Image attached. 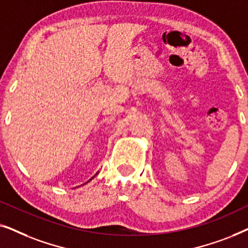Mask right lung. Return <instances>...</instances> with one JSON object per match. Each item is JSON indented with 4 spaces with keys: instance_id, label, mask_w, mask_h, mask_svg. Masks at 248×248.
Masks as SVG:
<instances>
[{
    "instance_id": "right-lung-1",
    "label": "right lung",
    "mask_w": 248,
    "mask_h": 248,
    "mask_svg": "<svg viewBox=\"0 0 248 248\" xmlns=\"http://www.w3.org/2000/svg\"><path fill=\"white\" fill-rule=\"evenodd\" d=\"M97 174H98V172H97ZM97 174H96V175H97ZM96 175H94V176H96ZM94 176H93V177H94ZM93 178H91V179H93ZM91 179H89V181H91ZM89 181H88V182H89ZM88 182H87V183H88Z\"/></svg>"
}]
</instances>
